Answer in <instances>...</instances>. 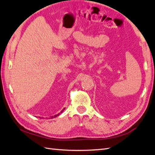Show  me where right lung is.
Returning <instances> with one entry per match:
<instances>
[{
    "label": "right lung",
    "mask_w": 155,
    "mask_h": 155,
    "mask_svg": "<svg viewBox=\"0 0 155 155\" xmlns=\"http://www.w3.org/2000/svg\"><path fill=\"white\" fill-rule=\"evenodd\" d=\"M64 109H65V108H64V109H63V110H62L61 111V112H60V113H59V114H55L54 116H51V118H56V117H57L58 116H59V115H60V114H61V113H62V112L64 111Z\"/></svg>",
    "instance_id": "obj_1"
}]
</instances>
